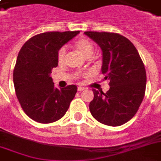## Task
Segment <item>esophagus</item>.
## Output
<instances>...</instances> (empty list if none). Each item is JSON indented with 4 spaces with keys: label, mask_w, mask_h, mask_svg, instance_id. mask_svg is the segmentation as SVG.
<instances>
[{
    "label": "esophagus",
    "mask_w": 161,
    "mask_h": 161,
    "mask_svg": "<svg viewBox=\"0 0 161 161\" xmlns=\"http://www.w3.org/2000/svg\"><path fill=\"white\" fill-rule=\"evenodd\" d=\"M85 89V88H83V87H82V86H79L78 88V91H79V92H81V91H83Z\"/></svg>",
    "instance_id": "34e87169"
}]
</instances>
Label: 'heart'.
<instances>
[{"instance_id": "b5f03b06", "label": "heart", "mask_w": 161, "mask_h": 161, "mask_svg": "<svg viewBox=\"0 0 161 161\" xmlns=\"http://www.w3.org/2000/svg\"><path fill=\"white\" fill-rule=\"evenodd\" d=\"M74 46L78 51L85 58H90L93 53V46L88 39L79 38L74 42ZM67 50L64 47H61L58 53V61L59 64H63L65 62Z\"/></svg>"}]
</instances>
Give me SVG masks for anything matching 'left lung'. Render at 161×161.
Listing matches in <instances>:
<instances>
[{
    "label": "left lung",
    "instance_id": "obj_1",
    "mask_svg": "<svg viewBox=\"0 0 161 161\" xmlns=\"http://www.w3.org/2000/svg\"><path fill=\"white\" fill-rule=\"evenodd\" d=\"M102 50V73L109 80L107 93L93 89L89 110L98 122L119 126L137 113L145 96L146 72L134 44L118 33L85 31Z\"/></svg>",
    "mask_w": 161,
    "mask_h": 161
}]
</instances>
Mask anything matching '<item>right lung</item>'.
<instances>
[{"instance_id":"add662e5","label":"right lung","mask_w":161,"mask_h":161,"mask_svg":"<svg viewBox=\"0 0 161 161\" xmlns=\"http://www.w3.org/2000/svg\"><path fill=\"white\" fill-rule=\"evenodd\" d=\"M80 31H49L30 38L19 52L13 71L16 97L31 119L42 124L55 122L68 111L78 88L54 87L51 73L58 64V53Z\"/></svg>"}]
</instances>
